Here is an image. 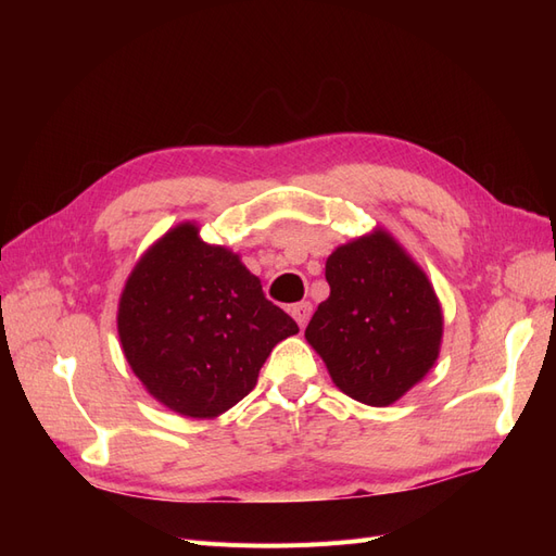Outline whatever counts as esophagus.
<instances>
[{
  "mask_svg": "<svg viewBox=\"0 0 556 556\" xmlns=\"http://www.w3.org/2000/svg\"><path fill=\"white\" fill-rule=\"evenodd\" d=\"M311 313H313V306L308 304V301H299V304L292 306V317L296 319V325H299L301 329H304V327L308 325Z\"/></svg>",
  "mask_w": 556,
  "mask_h": 556,
  "instance_id": "34e87169",
  "label": "esophagus"
}]
</instances>
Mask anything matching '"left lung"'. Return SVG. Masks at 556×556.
Returning a JSON list of instances; mask_svg holds the SVG:
<instances>
[{
    "mask_svg": "<svg viewBox=\"0 0 556 556\" xmlns=\"http://www.w3.org/2000/svg\"><path fill=\"white\" fill-rule=\"evenodd\" d=\"M325 276L331 292L306 341L341 392L390 406L439 357L443 315L431 282L384 231L336 248Z\"/></svg>",
    "mask_w": 556,
    "mask_h": 556,
    "instance_id": "1",
    "label": "left lung"
}]
</instances>
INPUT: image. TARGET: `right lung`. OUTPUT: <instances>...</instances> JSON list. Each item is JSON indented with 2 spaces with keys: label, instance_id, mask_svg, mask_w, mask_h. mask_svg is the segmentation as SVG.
<instances>
[{
  "label": "right lung",
  "instance_id": "obj_1",
  "mask_svg": "<svg viewBox=\"0 0 556 556\" xmlns=\"http://www.w3.org/2000/svg\"><path fill=\"white\" fill-rule=\"evenodd\" d=\"M239 255L180 225L134 268L117 308L131 371L164 406L206 419L239 403L268 352L296 333Z\"/></svg>",
  "mask_w": 556,
  "mask_h": 556
}]
</instances>
